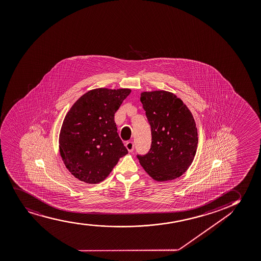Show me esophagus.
Instances as JSON below:
<instances>
[{
  "label": "esophagus",
  "instance_id": "esophagus-1",
  "mask_svg": "<svg viewBox=\"0 0 261 261\" xmlns=\"http://www.w3.org/2000/svg\"><path fill=\"white\" fill-rule=\"evenodd\" d=\"M126 148H127V150H128V152H133V150H134V148H135V145H134V142H126Z\"/></svg>",
  "mask_w": 261,
  "mask_h": 261
}]
</instances>
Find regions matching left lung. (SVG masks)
<instances>
[{
	"label": "left lung",
	"mask_w": 261,
	"mask_h": 261,
	"mask_svg": "<svg viewBox=\"0 0 261 261\" xmlns=\"http://www.w3.org/2000/svg\"><path fill=\"white\" fill-rule=\"evenodd\" d=\"M141 102L151 126L150 150L138 155L145 171L158 182L182 176L193 163L198 132L193 114L175 94L166 90L143 91Z\"/></svg>",
	"instance_id": "8db88e82"
}]
</instances>
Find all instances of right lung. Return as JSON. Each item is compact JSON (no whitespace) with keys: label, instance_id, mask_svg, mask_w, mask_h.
<instances>
[{"label":"right lung","instance_id":"add662e5","mask_svg":"<svg viewBox=\"0 0 261 261\" xmlns=\"http://www.w3.org/2000/svg\"><path fill=\"white\" fill-rule=\"evenodd\" d=\"M130 93V89H94L78 98L65 116L59 149L65 166L79 180H105L128 153L117 133L114 114Z\"/></svg>","mask_w":261,"mask_h":261}]
</instances>
